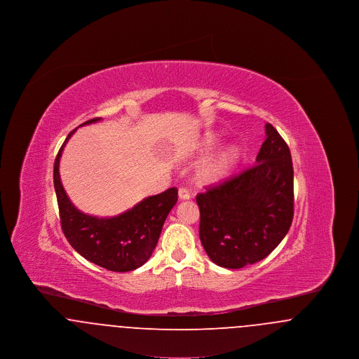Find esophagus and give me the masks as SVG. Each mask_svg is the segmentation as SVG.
<instances>
[{"mask_svg":"<svg viewBox=\"0 0 359 359\" xmlns=\"http://www.w3.org/2000/svg\"><path fill=\"white\" fill-rule=\"evenodd\" d=\"M179 198L182 199V201H187L191 198V192L188 191L187 188H180L179 189Z\"/></svg>","mask_w":359,"mask_h":359,"instance_id":"34e87169","label":"esophagus"}]
</instances>
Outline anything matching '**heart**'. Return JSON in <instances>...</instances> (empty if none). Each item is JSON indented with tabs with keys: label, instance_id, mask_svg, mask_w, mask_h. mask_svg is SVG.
I'll use <instances>...</instances> for the list:
<instances>
[{
	"label": "heart",
	"instance_id": "1",
	"mask_svg": "<svg viewBox=\"0 0 359 359\" xmlns=\"http://www.w3.org/2000/svg\"><path fill=\"white\" fill-rule=\"evenodd\" d=\"M218 142H219L218 137H208L205 140V149L210 151V149L215 148L218 145ZM241 157H242L241 148L237 145H229L210 160V163L202 171V176L211 182L222 180L234 171V168L238 165L239 161H241Z\"/></svg>",
	"mask_w": 359,
	"mask_h": 359
}]
</instances>
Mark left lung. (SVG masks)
<instances>
[{
	"mask_svg": "<svg viewBox=\"0 0 359 359\" xmlns=\"http://www.w3.org/2000/svg\"><path fill=\"white\" fill-rule=\"evenodd\" d=\"M256 164L196 195L199 237L210 259L239 269L269 256L293 219L290 151L271 123Z\"/></svg>",
	"mask_w": 359,
	"mask_h": 359,
	"instance_id": "obj_1",
	"label": "left lung"
}]
</instances>
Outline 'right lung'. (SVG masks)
Segmentation results:
<instances>
[{"label":"right lung","mask_w":359,"mask_h":359,"mask_svg":"<svg viewBox=\"0 0 359 359\" xmlns=\"http://www.w3.org/2000/svg\"><path fill=\"white\" fill-rule=\"evenodd\" d=\"M100 120L86 121L81 126ZM75 130L63 142L53 165V186L62 230L69 245L90 262L111 272L135 271L152 256L163 224L177 202V188L148 196L117 217L98 218L83 214L71 203L59 175L63 148Z\"/></svg>","instance_id":"obj_1"}]
</instances>
